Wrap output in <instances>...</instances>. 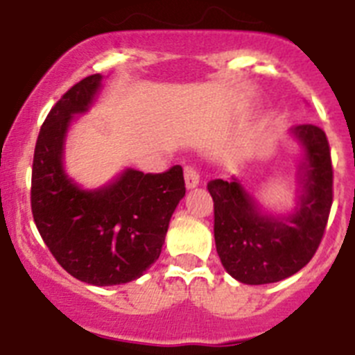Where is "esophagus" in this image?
Masks as SVG:
<instances>
[{"label": "esophagus", "instance_id": "esophagus-1", "mask_svg": "<svg viewBox=\"0 0 355 355\" xmlns=\"http://www.w3.org/2000/svg\"><path fill=\"white\" fill-rule=\"evenodd\" d=\"M199 172L193 167H184V184L187 188H196L199 184Z\"/></svg>", "mask_w": 355, "mask_h": 355}]
</instances>
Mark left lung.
Listing matches in <instances>:
<instances>
[{
    "instance_id": "8db88e82",
    "label": "left lung",
    "mask_w": 355,
    "mask_h": 355,
    "mask_svg": "<svg viewBox=\"0 0 355 355\" xmlns=\"http://www.w3.org/2000/svg\"><path fill=\"white\" fill-rule=\"evenodd\" d=\"M304 149L299 200L288 216L259 209L240 181L213 180L215 245L229 275L245 284L277 283L311 261L324 238L332 206L331 149L324 130L300 124L291 130Z\"/></svg>"
}]
</instances>
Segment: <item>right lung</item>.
Listing matches in <instances>:
<instances>
[{
  "label": "right lung",
  "instance_id": "obj_1",
  "mask_svg": "<svg viewBox=\"0 0 355 355\" xmlns=\"http://www.w3.org/2000/svg\"><path fill=\"white\" fill-rule=\"evenodd\" d=\"M101 81V74L78 81L44 121L33 155L31 213L65 272L94 286H114L139 279L159 258L187 188L180 165L162 174L126 168L97 190H83L65 174L69 124L89 110Z\"/></svg>",
  "mask_w": 355,
  "mask_h": 355
}]
</instances>
